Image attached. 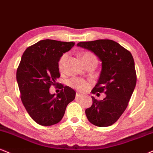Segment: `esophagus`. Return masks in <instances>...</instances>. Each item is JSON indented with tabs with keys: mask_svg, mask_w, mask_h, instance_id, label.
<instances>
[{
	"mask_svg": "<svg viewBox=\"0 0 153 153\" xmlns=\"http://www.w3.org/2000/svg\"><path fill=\"white\" fill-rule=\"evenodd\" d=\"M76 97H81L83 96V95L81 94V93H76V95H75Z\"/></svg>",
	"mask_w": 153,
	"mask_h": 153,
	"instance_id": "1",
	"label": "esophagus"
}]
</instances>
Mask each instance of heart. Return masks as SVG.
<instances>
[{
	"mask_svg": "<svg viewBox=\"0 0 153 153\" xmlns=\"http://www.w3.org/2000/svg\"><path fill=\"white\" fill-rule=\"evenodd\" d=\"M91 58H96L94 55L93 53H89V52H85L83 53L82 54V59L83 61L88 59ZM68 59V54L67 53H64L63 55H62V56L60 57V59L58 60V70L60 72H63L65 71V63L67 61ZM70 86H71L72 88H76L77 90L80 91H85V90L88 89V88L89 87V83L88 81L83 80V79L78 78H72L69 81Z\"/></svg>",
	"mask_w": 153,
	"mask_h": 153,
	"instance_id": "1",
	"label": "heart"
}]
</instances>
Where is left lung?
<instances>
[{"instance_id":"obj_1","label":"left lung","mask_w":153,"mask_h":153,"mask_svg":"<svg viewBox=\"0 0 153 153\" xmlns=\"http://www.w3.org/2000/svg\"><path fill=\"white\" fill-rule=\"evenodd\" d=\"M78 46L91 51L102 62V70L91 93H105L103 100L92 96L93 104L85 110L92 124L108 127L124 113L135 88L137 77L133 57L129 51L112 40L80 42Z\"/></svg>"}]
</instances>
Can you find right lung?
Returning <instances> with one entry per match:
<instances>
[{"label": "right lung", "mask_w": 153, "mask_h": 153, "mask_svg": "<svg viewBox=\"0 0 153 153\" xmlns=\"http://www.w3.org/2000/svg\"><path fill=\"white\" fill-rule=\"evenodd\" d=\"M74 45L73 42L42 40L27 48L21 57L16 73L21 98L29 115L40 126L60 122L66 107L75 99V92L68 86L61 85L57 95L49 92L60 75L59 59Z\"/></svg>", "instance_id": "right-lung-1"}]
</instances>
